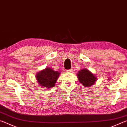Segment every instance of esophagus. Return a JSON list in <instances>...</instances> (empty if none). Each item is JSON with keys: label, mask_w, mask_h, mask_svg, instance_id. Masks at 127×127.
I'll use <instances>...</instances> for the list:
<instances>
[{"label": "esophagus", "mask_w": 127, "mask_h": 127, "mask_svg": "<svg viewBox=\"0 0 127 127\" xmlns=\"http://www.w3.org/2000/svg\"><path fill=\"white\" fill-rule=\"evenodd\" d=\"M73 70V69H68V70H66L65 71L66 72H71Z\"/></svg>", "instance_id": "obj_1"}]
</instances>
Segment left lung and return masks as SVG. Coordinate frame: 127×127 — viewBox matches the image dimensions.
Returning <instances> with one entry per match:
<instances>
[{"label": "left lung", "mask_w": 127, "mask_h": 127, "mask_svg": "<svg viewBox=\"0 0 127 127\" xmlns=\"http://www.w3.org/2000/svg\"><path fill=\"white\" fill-rule=\"evenodd\" d=\"M78 81L85 87H90L94 85L97 80L96 76L87 69H83L78 72Z\"/></svg>", "instance_id": "left-lung-1"}]
</instances>
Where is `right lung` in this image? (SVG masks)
I'll list each match as a JSON object with an SVG mask.
<instances>
[{
    "mask_svg": "<svg viewBox=\"0 0 127 127\" xmlns=\"http://www.w3.org/2000/svg\"><path fill=\"white\" fill-rule=\"evenodd\" d=\"M60 74L61 73L55 71L53 69L46 68L36 74V78L41 86L50 89L55 86Z\"/></svg>",
    "mask_w": 127,
    "mask_h": 127,
    "instance_id": "1",
    "label": "right lung"
}]
</instances>
